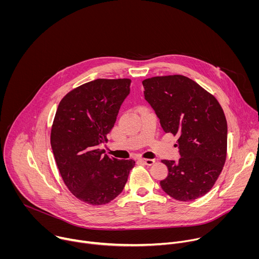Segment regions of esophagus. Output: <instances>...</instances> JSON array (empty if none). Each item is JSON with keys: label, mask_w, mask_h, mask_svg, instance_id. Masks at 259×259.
<instances>
[{"label": "esophagus", "mask_w": 259, "mask_h": 259, "mask_svg": "<svg viewBox=\"0 0 259 259\" xmlns=\"http://www.w3.org/2000/svg\"><path fill=\"white\" fill-rule=\"evenodd\" d=\"M140 162H142L143 164L147 165V166H152L155 164V160L154 159H140Z\"/></svg>", "instance_id": "1"}]
</instances>
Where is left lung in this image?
I'll return each instance as SVG.
<instances>
[{
  "mask_svg": "<svg viewBox=\"0 0 259 259\" xmlns=\"http://www.w3.org/2000/svg\"><path fill=\"white\" fill-rule=\"evenodd\" d=\"M144 98L166 133L177 135L180 159L163 160L168 176L160 181L171 198L190 202L206 195L227 159L228 124L217 99L181 75L142 81Z\"/></svg>",
  "mask_w": 259,
  "mask_h": 259,
  "instance_id": "1",
  "label": "left lung"
}]
</instances>
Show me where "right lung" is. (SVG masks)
I'll list each match as a JSON object with an SVG mask.
<instances>
[{"instance_id": "add662e5", "label": "right lung", "mask_w": 259, "mask_h": 259, "mask_svg": "<svg viewBox=\"0 0 259 259\" xmlns=\"http://www.w3.org/2000/svg\"><path fill=\"white\" fill-rule=\"evenodd\" d=\"M129 79H97L68 92L59 102L51 129V147L64 184L90 205H104L124 190L133 160L103 155L119 109L130 93Z\"/></svg>"}]
</instances>
